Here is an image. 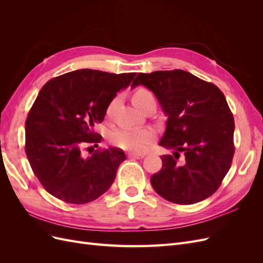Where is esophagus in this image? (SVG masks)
Here are the masks:
<instances>
[{"instance_id":"34e87169","label":"esophagus","mask_w":263,"mask_h":263,"mask_svg":"<svg viewBox=\"0 0 263 263\" xmlns=\"http://www.w3.org/2000/svg\"><path fill=\"white\" fill-rule=\"evenodd\" d=\"M145 157V154H128V158H134V159H141Z\"/></svg>"}]
</instances>
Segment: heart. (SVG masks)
Returning <instances> with one entry per match:
<instances>
[{"label": "heart", "instance_id": "obj_1", "mask_svg": "<svg viewBox=\"0 0 263 263\" xmlns=\"http://www.w3.org/2000/svg\"><path fill=\"white\" fill-rule=\"evenodd\" d=\"M153 97L149 91L145 89H139L133 95V103L138 109L148 98ZM117 99H114L109 103L106 114L110 115L113 112L114 106L116 105ZM156 137L155 132L151 128H121L114 132L110 136L112 144L118 148L124 150L135 151V153H142L150 141H153Z\"/></svg>", "mask_w": 263, "mask_h": 263}]
</instances>
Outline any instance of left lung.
Here are the masks:
<instances>
[{"mask_svg": "<svg viewBox=\"0 0 263 263\" xmlns=\"http://www.w3.org/2000/svg\"><path fill=\"white\" fill-rule=\"evenodd\" d=\"M156 95L166 116L159 145L173 150L150 178L156 192L176 204H194L216 192L235 153L234 116L218 87L187 71L138 73L132 86Z\"/></svg>", "mask_w": 263, "mask_h": 263, "instance_id": "obj_1", "label": "left lung"}]
</instances>
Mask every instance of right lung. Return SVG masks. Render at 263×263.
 I'll use <instances>...</instances> for the list:
<instances>
[{"label": "right lung", "instance_id": "1", "mask_svg": "<svg viewBox=\"0 0 263 263\" xmlns=\"http://www.w3.org/2000/svg\"><path fill=\"white\" fill-rule=\"evenodd\" d=\"M135 76L81 69L42 87L25 123V153L47 192L63 202L85 204L113 184L126 159L124 151L110 147L84 157L83 148L101 142L94 125L104 119L109 103Z\"/></svg>", "mask_w": 263, "mask_h": 263}]
</instances>
